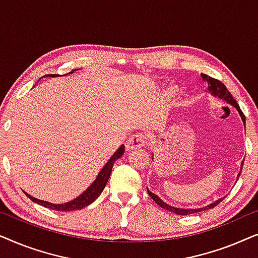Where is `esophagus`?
Instances as JSON below:
<instances>
[{
	"instance_id": "obj_1",
	"label": "esophagus",
	"mask_w": 258,
	"mask_h": 258,
	"mask_svg": "<svg viewBox=\"0 0 258 258\" xmlns=\"http://www.w3.org/2000/svg\"><path fill=\"white\" fill-rule=\"evenodd\" d=\"M146 144V136L143 134H134V135L130 137V139L126 141L125 147L126 150H135V149H140L141 147H143Z\"/></svg>"
}]
</instances>
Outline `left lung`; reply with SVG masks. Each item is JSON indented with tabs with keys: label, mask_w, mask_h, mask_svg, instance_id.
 Listing matches in <instances>:
<instances>
[{
	"label": "left lung",
	"mask_w": 258,
	"mask_h": 258,
	"mask_svg": "<svg viewBox=\"0 0 258 258\" xmlns=\"http://www.w3.org/2000/svg\"><path fill=\"white\" fill-rule=\"evenodd\" d=\"M201 76H202V79L208 83V90H209V93H210L211 95H213V96H215V97L222 98V100L227 101L229 104H231L232 107H235L236 110L238 111L239 116H241L243 123H244V125H245V116H244V114H243V112H242L241 108H239V105H238L237 102H236L235 98L232 97V95H231L230 93H229V90L227 89V87H225L224 84L221 82V81H218V80H216V79H213V77L208 76V75H206V74H201ZM242 167H243V162H242V164H241V171H242ZM241 171L238 172L237 179H238V177H239V175H241ZM147 190H148V194H149V196H150L151 199H153V200L155 201V202H156L161 208H163V209L168 210V211H171V213H174V214L181 215V216H185V215L200 213V211H204V210H208V209H213L214 207H216L217 204L220 203V202H222V201H223V199H224V197H222V199L217 200L216 202L211 203V204H209V206L203 207V208H197V209H182V208H175V207L169 206V204L163 202V201H162L157 195H155L154 192H151L149 189L147 188Z\"/></svg>",
	"instance_id": "8db88e82"
}]
</instances>
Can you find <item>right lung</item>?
<instances>
[{"instance_id": "right-lung-1", "label": "right lung", "mask_w": 258, "mask_h": 258, "mask_svg": "<svg viewBox=\"0 0 258 258\" xmlns=\"http://www.w3.org/2000/svg\"><path fill=\"white\" fill-rule=\"evenodd\" d=\"M76 70V69H75ZM75 70H73V72H70L69 74H73ZM51 77H55L57 75H55V74H52L50 75ZM124 154V146H122L118 148L117 151L112 155L110 160H109L107 163L103 168H102V170L100 171V174L97 175V177L95 181L91 183L89 188L87 190H84V191L81 194L80 196H77L75 200L70 201V202H67V203H63V204H54V203H50V202H45V201H42V200H37L35 199V197L30 196L29 194H26L27 197H29V199L33 201V202L40 204V206L44 207V208H49V209H52V210H57V211H74V210H80L82 209V208L89 206L94 202L95 200L97 199L98 196L101 195V192L103 191L104 186L107 185V182L109 177H110V174H111V170H112V165H114L115 161L117 160L122 156V155Z\"/></svg>"}]
</instances>
